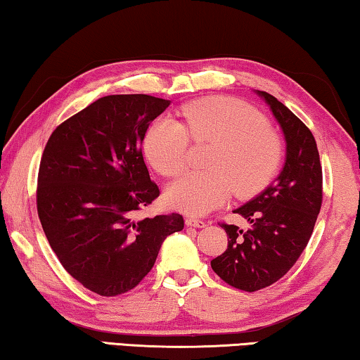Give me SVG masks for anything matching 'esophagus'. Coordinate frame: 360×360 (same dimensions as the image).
<instances>
[{"instance_id":"34e87169","label":"esophagus","mask_w":360,"mask_h":360,"mask_svg":"<svg viewBox=\"0 0 360 360\" xmlns=\"http://www.w3.org/2000/svg\"><path fill=\"white\" fill-rule=\"evenodd\" d=\"M186 225L187 227H195V229H205L206 222L200 221V219H193V217H187L186 219Z\"/></svg>"}]
</instances>
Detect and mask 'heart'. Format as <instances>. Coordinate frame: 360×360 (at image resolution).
<instances>
[{"instance_id": "heart-1", "label": "heart", "mask_w": 360, "mask_h": 360, "mask_svg": "<svg viewBox=\"0 0 360 360\" xmlns=\"http://www.w3.org/2000/svg\"><path fill=\"white\" fill-rule=\"evenodd\" d=\"M184 124L173 117L154 120L146 131L144 154L158 173L178 176L186 169L192 138L214 143L208 173H188L167 188V203L191 216H205L222 206L236 188L240 195L259 192L281 162V141L265 119L235 98H205L181 109Z\"/></svg>"}]
</instances>
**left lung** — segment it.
<instances>
[{"instance_id": "1", "label": "left lung", "mask_w": 360, "mask_h": 360, "mask_svg": "<svg viewBox=\"0 0 360 360\" xmlns=\"http://www.w3.org/2000/svg\"><path fill=\"white\" fill-rule=\"evenodd\" d=\"M255 94L281 127L285 160L270 186L233 211L251 224L248 231L222 224L229 246L211 260L217 276L246 292L271 285L290 270L311 238L322 203V168L313 133L275 96Z\"/></svg>"}]
</instances>
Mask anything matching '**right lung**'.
Returning a JSON list of instances; mask_svg holds the SVG:
<instances>
[{
  "label": "right lung",
  "instance_id": "right-lung-1",
  "mask_svg": "<svg viewBox=\"0 0 360 360\" xmlns=\"http://www.w3.org/2000/svg\"><path fill=\"white\" fill-rule=\"evenodd\" d=\"M150 95H108L58 125L42 152L38 214L60 264L103 297L136 288L181 214L136 219L158 197L141 144L169 106Z\"/></svg>",
  "mask_w": 360,
  "mask_h": 360
}]
</instances>
